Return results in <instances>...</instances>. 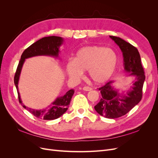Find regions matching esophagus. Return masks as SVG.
I'll list each match as a JSON object with an SVG mask.
<instances>
[{
    "instance_id": "esophagus-1",
    "label": "esophagus",
    "mask_w": 158,
    "mask_h": 158,
    "mask_svg": "<svg viewBox=\"0 0 158 158\" xmlns=\"http://www.w3.org/2000/svg\"><path fill=\"white\" fill-rule=\"evenodd\" d=\"M82 89L84 91H86V92H88V91H91V90L92 89L90 87H88V86H84Z\"/></svg>"
}]
</instances>
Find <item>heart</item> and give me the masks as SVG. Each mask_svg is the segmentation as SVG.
Here are the masks:
<instances>
[{"instance_id":"heart-1","label":"heart","mask_w":158,"mask_h":158,"mask_svg":"<svg viewBox=\"0 0 158 158\" xmlns=\"http://www.w3.org/2000/svg\"><path fill=\"white\" fill-rule=\"evenodd\" d=\"M118 56L113 49L94 45L84 47L76 54L74 59H70L66 64L70 78L79 79L84 71H88L89 78L95 84L106 82L115 72Z\"/></svg>"}]
</instances>
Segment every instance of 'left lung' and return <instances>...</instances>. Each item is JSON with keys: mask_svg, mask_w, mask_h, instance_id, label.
<instances>
[{"mask_svg": "<svg viewBox=\"0 0 158 158\" xmlns=\"http://www.w3.org/2000/svg\"><path fill=\"white\" fill-rule=\"evenodd\" d=\"M110 37L123 52L125 70L128 73V76H135L132 86L127 94H120L114 89L112 86L113 81H109L98 88L102 98L94 107L95 110L104 117L115 118L125 115L140 102L145 74L140 53L136 47L120 37L112 35Z\"/></svg>", "mask_w": 158, "mask_h": 158, "instance_id": "1", "label": "left lung"}]
</instances>
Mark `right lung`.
<instances>
[{"instance_id": "add662e5", "label": "right lung", "mask_w": 158, "mask_h": 158, "mask_svg": "<svg viewBox=\"0 0 158 158\" xmlns=\"http://www.w3.org/2000/svg\"><path fill=\"white\" fill-rule=\"evenodd\" d=\"M63 38L58 36H49L43 37L40 40L35 42L34 44H33L29 47H27L23 52L20 60L18 63L15 75H14V84H15L17 89L19 102L21 103L23 107L26 109L33 115L39 118L44 119V120H54V119L60 117L62 114H63L67 111L72 97H73L74 93V90L70 89L63 96L57 98L55 99V101L52 103V104L47 109H32L25 106L22 102L20 93L18 92V86L19 78H20L22 66L26 59L40 55L58 57L59 52L60 51L59 47L63 44Z\"/></svg>"}]
</instances>
